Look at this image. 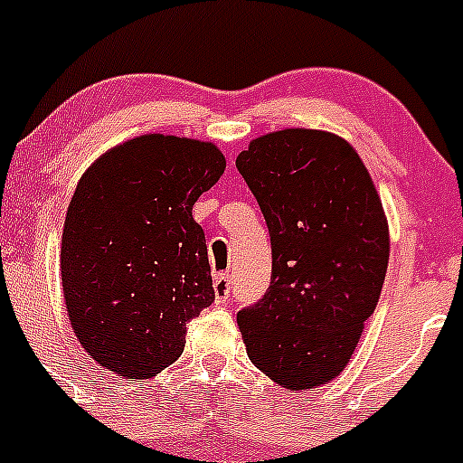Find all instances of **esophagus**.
Segmentation results:
<instances>
[{
    "label": "esophagus",
    "mask_w": 463,
    "mask_h": 463,
    "mask_svg": "<svg viewBox=\"0 0 463 463\" xmlns=\"http://www.w3.org/2000/svg\"><path fill=\"white\" fill-rule=\"evenodd\" d=\"M214 288V300L217 302H226L231 298V278L226 273H219L213 282Z\"/></svg>",
    "instance_id": "34e87169"
}]
</instances>
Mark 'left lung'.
I'll list each match as a JSON object with an SVG mask.
<instances>
[{
	"instance_id": "obj_1",
	"label": "left lung",
	"mask_w": 463,
	"mask_h": 463,
	"mask_svg": "<svg viewBox=\"0 0 463 463\" xmlns=\"http://www.w3.org/2000/svg\"><path fill=\"white\" fill-rule=\"evenodd\" d=\"M237 170L270 232V287L237 314L246 354L291 392L334 381L374 314L390 228L356 149L322 129L253 138Z\"/></svg>"
}]
</instances>
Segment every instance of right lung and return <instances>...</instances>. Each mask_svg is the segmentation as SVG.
<instances>
[{
    "mask_svg": "<svg viewBox=\"0 0 463 463\" xmlns=\"http://www.w3.org/2000/svg\"><path fill=\"white\" fill-rule=\"evenodd\" d=\"M223 170L214 143L143 134L100 154L78 181L60 250L64 305L105 370L152 378L184 354L185 325L214 300L193 205Z\"/></svg>",
    "mask_w": 463,
    "mask_h": 463,
    "instance_id": "right-lung-1",
    "label": "right lung"
}]
</instances>
